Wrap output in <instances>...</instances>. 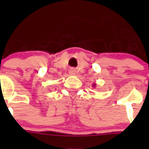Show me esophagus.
Returning <instances> with one entry per match:
<instances>
[{"label": "esophagus", "instance_id": "esophagus-1", "mask_svg": "<svg viewBox=\"0 0 149 149\" xmlns=\"http://www.w3.org/2000/svg\"><path fill=\"white\" fill-rule=\"evenodd\" d=\"M69 73H70V75H75L76 74V70H74V69H70V70H69Z\"/></svg>", "mask_w": 149, "mask_h": 149}]
</instances>
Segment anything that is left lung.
Instances as JSON below:
<instances>
[{"mask_svg":"<svg viewBox=\"0 0 149 149\" xmlns=\"http://www.w3.org/2000/svg\"><path fill=\"white\" fill-rule=\"evenodd\" d=\"M93 86H94V87L95 86V84H94V85H93Z\"/></svg>","mask_w":149,"mask_h":149,"instance_id":"1","label":"left lung"}]
</instances>
